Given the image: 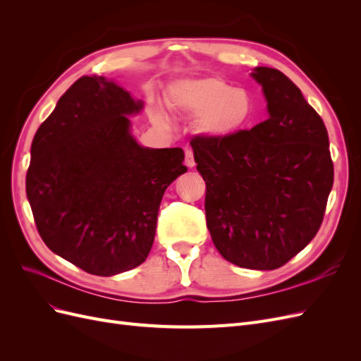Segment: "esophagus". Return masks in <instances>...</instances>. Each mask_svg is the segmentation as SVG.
Instances as JSON below:
<instances>
[{
	"instance_id": "34e87169",
	"label": "esophagus",
	"mask_w": 361,
	"mask_h": 361,
	"mask_svg": "<svg viewBox=\"0 0 361 361\" xmlns=\"http://www.w3.org/2000/svg\"><path fill=\"white\" fill-rule=\"evenodd\" d=\"M185 164H187V167H190V169H192L195 166L192 149H190V147L185 149Z\"/></svg>"
}]
</instances>
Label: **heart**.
Returning a JSON list of instances; mask_svg holds the SVG:
<instances>
[{"label":"heart","instance_id":"b5f03b06","mask_svg":"<svg viewBox=\"0 0 361 361\" xmlns=\"http://www.w3.org/2000/svg\"><path fill=\"white\" fill-rule=\"evenodd\" d=\"M171 108L195 116V128L211 137H228L244 129L255 116V99L243 87H233L218 76L174 82L167 94ZM167 120V114L158 110Z\"/></svg>","mask_w":361,"mask_h":361}]
</instances>
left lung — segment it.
<instances>
[{
    "mask_svg": "<svg viewBox=\"0 0 361 361\" xmlns=\"http://www.w3.org/2000/svg\"><path fill=\"white\" fill-rule=\"evenodd\" d=\"M269 117L228 137L191 140L206 182V226L220 255L248 269H276L318 233L333 187L329 134L285 73L256 68Z\"/></svg>",
    "mask_w": 361,
    "mask_h": 361,
    "instance_id": "1",
    "label": "left lung"
}]
</instances>
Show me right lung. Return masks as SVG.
<instances>
[{"instance_id": "right-lung-1", "label": "right lung", "mask_w": 361, "mask_h": 361, "mask_svg": "<svg viewBox=\"0 0 361 361\" xmlns=\"http://www.w3.org/2000/svg\"><path fill=\"white\" fill-rule=\"evenodd\" d=\"M143 102L104 76H82L31 143L25 188L37 232L54 253L94 276L143 264L169 185L187 171L183 150L149 149L128 116Z\"/></svg>"}]
</instances>
